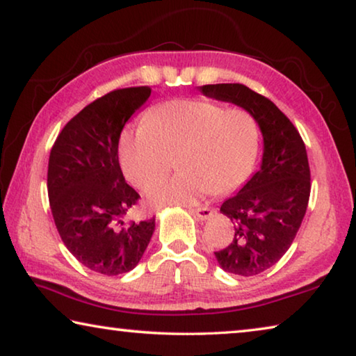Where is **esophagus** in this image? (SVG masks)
Masks as SVG:
<instances>
[{
  "mask_svg": "<svg viewBox=\"0 0 356 356\" xmlns=\"http://www.w3.org/2000/svg\"><path fill=\"white\" fill-rule=\"evenodd\" d=\"M190 212L191 213H195L196 216H197V218H200V220H209L210 218V216H212L213 215V209H210V207H197V209H190Z\"/></svg>",
  "mask_w": 356,
  "mask_h": 356,
  "instance_id": "esophagus-1",
  "label": "esophagus"
}]
</instances>
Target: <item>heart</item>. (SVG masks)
Masks as SVG:
<instances>
[{
	"label": "heart",
	"mask_w": 356,
	"mask_h": 356,
	"mask_svg": "<svg viewBox=\"0 0 356 356\" xmlns=\"http://www.w3.org/2000/svg\"><path fill=\"white\" fill-rule=\"evenodd\" d=\"M261 129L246 110L207 100H172L150 111L119 141L122 171L135 186L165 175L177 159L181 171L146 188L152 207L191 206L209 193L225 195L254 170Z\"/></svg>",
	"instance_id": "heart-1"
}]
</instances>
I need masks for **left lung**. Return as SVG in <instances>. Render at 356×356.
Returning a JSON list of instances; mask_svg holds the SVG:
<instances>
[{
    "label": "left lung",
    "instance_id": "1",
    "mask_svg": "<svg viewBox=\"0 0 356 356\" xmlns=\"http://www.w3.org/2000/svg\"><path fill=\"white\" fill-rule=\"evenodd\" d=\"M200 91L250 111L261 129V166L237 195L221 204L220 212L234 225V238L215 252L225 272L254 276L273 267L297 236L311 193L308 154L286 114L245 84H206Z\"/></svg>",
    "mask_w": 356,
    "mask_h": 356
}]
</instances>
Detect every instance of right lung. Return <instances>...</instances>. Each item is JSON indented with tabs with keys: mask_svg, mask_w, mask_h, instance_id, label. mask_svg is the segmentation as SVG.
Returning a JSON list of instances; mask_svg holds the SVG:
<instances>
[{
	"mask_svg": "<svg viewBox=\"0 0 356 356\" xmlns=\"http://www.w3.org/2000/svg\"><path fill=\"white\" fill-rule=\"evenodd\" d=\"M149 86L118 89L72 118L48 160V200L64 245L94 272L116 276L140 264L155 218L129 220L140 195L125 182L119 138L150 97Z\"/></svg>",
	"mask_w": 356,
	"mask_h": 356,
	"instance_id": "add662e5",
	"label": "right lung"
}]
</instances>
